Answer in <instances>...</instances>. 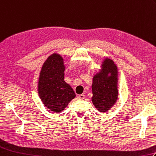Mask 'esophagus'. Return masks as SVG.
Masks as SVG:
<instances>
[{"mask_svg": "<svg viewBox=\"0 0 156 156\" xmlns=\"http://www.w3.org/2000/svg\"><path fill=\"white\" fill-rule=\"evenodd\" d=\"M78 98L79 99H81V100H83L85 98V96L84 94H80L78 95Z\"/></svg>", "mask_w": 156, "mask_h": 156, "instance_id": "34e87169", "label": "esophagus"}]
</instances>
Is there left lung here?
Wrapping results in <instances>:
<instances>
[{
  "mask_svg": "<svg viewBox=\"0 0 156 156\" xmlns=\"http://www.w3.org/2000/svg\"><path fill=\"white\" fill-rule=\"evenodd\" d=\"M102 69L93 78L92 101L100 112L109 110L118 98V69L113 60L106 58ZM110 73L111 76H107Z\"/></svg>",
  "mask_w": 156,
  "mask_h": 156,
  "instance_id": "1",
  "label": "left lung"
}]
</instances>
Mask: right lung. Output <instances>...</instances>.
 <instances>
[{"instance_id":"add662e5","label":"right lung","mask_w":156,"mask_h":156,"mask_svg":"<svg viewBox=\"0 0 156 156\" xmlns=\"http://www.w3.org/2000/svg\"><path fill=\"white\" fill-rule=\"evenodd\" d=\"M63 59L57 54L50 56L42 67L38 81L40 97L45 106L54 112L64 110L76 94L64 82Z\"/></svg>"}]
</instances>
